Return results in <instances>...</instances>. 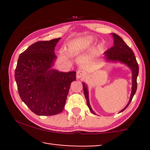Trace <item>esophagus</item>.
<instances>
[{
  "instance_id": "esophagus-1",
  "label": "esophagus",
  "mask_w": 150,
  "mask_h": 150,
  "mask_svg": "<svg viewBox=\"0 0 150 150\" xmlns=\"http://www.w3.org/2000/svg\"><path fill=\"white\" fill-rule=\"evenodd\" d=\"M85 71H84L83 70H79L77 71L76 77L78 79H83V78L85 76Z\"/></svg>"
}]
</instances>
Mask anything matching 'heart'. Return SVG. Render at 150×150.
I'll use <instances>...</instances> for the list:
<instances>
[{
	"label": "heart",
	"instance_id": "1",
	"mask_svg": "<svg viewBox=\"0 0 150 150\" xmlns=\"http://www.w3.org/2000/svg\"><path fill=\"white\" fill-rule=\"evenodd\" d=\"M94 42L92 37H85L71 40L68 44V52L69 54H80L88 50Z\"/></svg>",
	"mask_w": 150,
	"mask_h": 150
}]
</instances>
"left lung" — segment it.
<instances>
[{"mask_svg": "<svg viewBox=\"0 0 150 150\" xmlns=\"http://www.w3.org/2000/svg\"><path fill=\"white\" fill-rule=\"evenodd\" d=\"M111 35L114 40L113 46L104 52V59L108 62H120L121 63H123V64L127 65L132 71V91H131L130 100H129V102L127 104V105L122 110L119 112H121L124 111L128 107L129 104L130 103L131 100L132 99L133 96L136 93L137 88V79L139 74V65L137 62L136 57L134 56V52L127 46L124 41L115 33H111ZM83 86L84 94H85L86 100H87L88 107H89L90 111L92 113L96 115V112L92 110L89 103V91H88L87 85H86V83H83Z\"/></svg>", "mask_w": 150, "mask_h": 150, "instance_id": "obj_1", "label": "left lung"}]
</instances>
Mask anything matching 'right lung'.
Instances as JSON below:
<instances>
[{
	"mask_svg": "<svg viewBox=\"0 0 150 150\" xmlns=\"http://www.w3.org/2000/svg\"><path fill=\"white\" fill-rule=\"evenodd\" d=\"M61 38L40 41L20 54L15 71L18 93L38 115H54L63 111L76 71L62 72L52 67L54 48Z\"/></svg>",
	"mask_w": 150,
	"mask_h": 150,
	"instance_id": "right-lung-1",
	"label": "right lung"
}]
</instances>
